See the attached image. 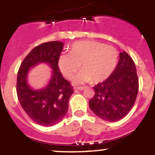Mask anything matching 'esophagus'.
<instances>
[{"mask_svg": "<svg viewBox=\"0 0 155 155\" xmlns=\"http://www.w3.org/2000/svg\"><path fill=\"white\" fill-rule=\"evenodd\" d=\"M85 88V87H74V89H76V90H79V91H82V90H83V89Z\"/></svg>", "mask_w": 155, "mask_h": 155, "instance_id": "34e87169", "label": "esophagus"}]
</instances>
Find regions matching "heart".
Segmentation results:
<instances>
[{"mask_svg": "<svg viewBox=\"0 0 155 155\" xmlns=\"http://www.w3.org/2000/svg\"><path fill=\"white\" fill-rule=\"evenodd\" d=\"M118 60V52L112 46L92 40L73 43L70 54L59 56L58 67L62 74L72 79L82 64V70L74 82L83 83L93 79L101 82L107 79L115 70Z\"/></svg>", "mask_w": 155, "mask_h": 155, "instance_id": "obj_1", "label": "heart"}]
</instances>
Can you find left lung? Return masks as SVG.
Listing matches in <instances>:
<instances>
[{"mask_svg": "<svg viewBox=\"0 0 155 155\" xmlns=\"http://www.w3.org/2000/svg\"><path fill=\"white\" fill-rule=\"evenodd\" d=\"M94 95L89 101L91 110L101 119L110 122L122 119L137 99L139 79L132 58L122 51L112 74L93 87Z\"/></svg>", "mask_w": 155, "mask_h": 155, "instance_id": "1", "label": "left lung"}]
</instances>
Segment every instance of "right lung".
<instances>
[{
  "label": "right lung",
  "mask_w": 155,
  "mask_h": 155,
  "mask_svg": "<svg viewBox=\"0 0 155 155\" xmlns=\"http://www.w3.org/2000/svg\"><path fill=\"white\" fill-rule=\"evenodd\" d=\"M63 47L64 43L59 41L36 46L25 58L17 74L16 92L20 104L29 118L42 126H52L63 119L73 93V86L63 77L58 68ZM40 63L49 64L53 76L46 88L34 90L27 85V73L30 68Z\"/></svg>",
  "instance_id": "1"
}]
</instances>
